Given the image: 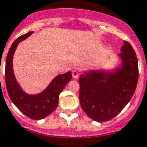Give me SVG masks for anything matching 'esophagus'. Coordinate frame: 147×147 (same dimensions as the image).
I'll list each match as a JSON object with an SVG mask.
<instances>
[{"label": "esophagus", "instance_id": "34e87169", "mask_svg": "<svg viewBox=\"0 0 147 147\" xmlns=\"http://www.w3.org/2000/svg\"><path fill=\"white\" fill-rule=\"evenodd\" d=\"M72 77H73L74 78H77L78 77V72L77 71H76V70H74L73 71H72Z\"/></svg>", "mask_w": 147, "mask_h": 147}]
</instances>
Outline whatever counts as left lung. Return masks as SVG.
I'll list each match as a JSON object with an SVG mask.
<instances>
[{"mask_svg":"<svg viewBox=\"0 0 147 147\" xmlns=\"http://www.w3.org/2000/svg\"><path fill=\"white\" fill-rule=\"evenodd\" d=\"M121 65L113 71L90 70L81 75L79 101L83 111L93 120L113 119L128 104L138 82V60L128 41L119 54Z\"/></svg>","mask_w":147,"mask_h":147,"instance_id":"obj_1","label":"left lung"}]
</instances>
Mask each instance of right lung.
<instances>
[{
    "label": "right lung",
    "instance_id": "right-lung-1",
    "mask_svg": "<svg viewBox=\"0 0 147 147\" xmlns=\"http://www.w3.org/2000/svg\"><path fill=\"white\" fill-rule=\"evenodd\" d=\"M33 33L34 31H30L20 36L9 49L5 65V83L9 97L17 108L29 118L38 120L45 118L57 108L59 94L71 79V72L56 76L41 93L29 95L22 90L13 71V56L18 43Z\"/></svg>",
    "mask_w": 147,
    "mask_h": 147
}]
</instances>
